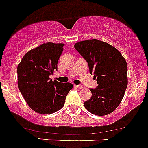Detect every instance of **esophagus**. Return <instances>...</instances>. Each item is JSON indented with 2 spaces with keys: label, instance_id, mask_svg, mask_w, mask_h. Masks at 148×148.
Instances as JSON below:
<instances>
[{
  "label": "esophagus",
  "instance_id": "34e87169",
  "mask_svg": "<svg viewBox=\"0 0 148 148\" xmlns=\"http://www.w3.org/2000/svg\"><path fill=\"white\" fill-rule=\"evenodd\" d=\"M75 87V88H79V89H82V88H83V86H82V85H74Z\"/></svg>",
  "mask_w": 148,
  "mask_h": 148
}]
</instances>
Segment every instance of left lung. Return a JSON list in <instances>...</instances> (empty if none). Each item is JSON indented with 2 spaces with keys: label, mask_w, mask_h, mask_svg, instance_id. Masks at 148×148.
Segmentation results:
<instances>
[{
  "label": "left lung",
  "mask_w": 148,
  "mask_h": 148,
  "mask_svg": "<svg viewBox=\"0 0 148 148\" xmlns=\"http://www.w3.org/2000/svg\"><path fill=\"white\" fill-rule=\"evenodd\" d=\"M74 48L88 63L97 85L85 108L96 115L113 112L124 96L127 86V63L119 51L103 41L92 39L75 44Z\"/></svg>",
  "instance_id": "left-lung-1"
}]
</instances>
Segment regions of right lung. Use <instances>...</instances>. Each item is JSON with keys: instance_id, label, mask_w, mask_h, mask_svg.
Returning a JSON list of instances; mask_svg holds the SVG:
<instances>
[{"instance_id": "right-lung-1", "label": "right lung", "mask_w": 148, "mask_h": 148, "mask_svg": "<svg viewBox=\"0 0 148 148\" xmlns=\"http://www.w3.org/2000/svg\"><path fill=\"white\" fill-rule=\"evenodd\" d=\"M64 44L47 42L30 50L18 65V88L29 107L43 115L51 114L64 106L73 88L71 83L52 81L49 77L58 70V61Z\"/></svg>"}]
</instances>
